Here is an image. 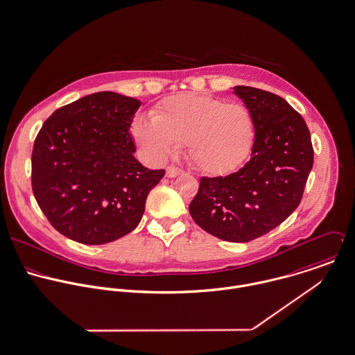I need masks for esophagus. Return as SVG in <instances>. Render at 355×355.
<instances>
[{"mask_svg":"<svg viewBox=\"0 0 355 355\" xmlns=\"http://www.w3.org/2000/svg\"><path fill=\"white\" fill-rule=\"evenodd\" d=\"M182 173H184V171H182L180 167H175V166H168V167L166 168V175H167L168 178H174V177L182 174Z\"/></svg>","mask_w":355,"mask_h":355,"instance_id":"esophagus-1","label":"esophagus"}]
</instances>
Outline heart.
<instances>
[{
  "instance_id": "heart-1",
  "label": "heart",
  "mask_w": 355,
  "mask_h": 355,
  "mask_svg": "<svg viewBox=\"0 0 355 355\" xmlns=\"http://www.w3.org/2000/svg\"><path fill=\"white\" fill-rule=\"evenodd\" d=\"M132 135L155 159H164L187 144L189 162L210 175L232 173L243 164L255 140L251 111L241 103L182 93L163 100L152 119L137 118Z\"/></svg>"
}]
</instances>
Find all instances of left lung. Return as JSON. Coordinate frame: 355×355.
Returning a JSON list of instances; mask_svg holds the SVG:
<instances>
[{
    "mask_svg": "<svg viewBox=\"0 0 355 355\" xmlns=\"http://www.w3.org/2000/svg\"><path fill=\"white\" fill-rule=\"evenodd\" d=\"M233 89L254 118L251 159L226 177H202L189 213L215 237L247 243L269 233L296 210L314 150L304 119L283 97L251 86Z\"/></svg>",
    "mask_w": 355,
    "mask_h": 355,
    "instance_id": "left-lung-1",
    "label": "left lung"
}]
</instances>
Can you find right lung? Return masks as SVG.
Instances as JSON below:
<instances>
[{"label":"right lung","mask_w":355,"mask_h":355,"mask_svg":"<svg viewBox=\"0 0 355 355\" xmlns=\"http://www.w3.org/2000/svg\"><path fill=\"white\" fill-rule=\"evenodd\" d=\"M141 103L114 92L85 96L42 125L31 155L35 200L63 236L98 245L137 227L164 170L135 157L130 125Z\"/></svg>","instance_id":"right-lung-1"}]
</instances>
